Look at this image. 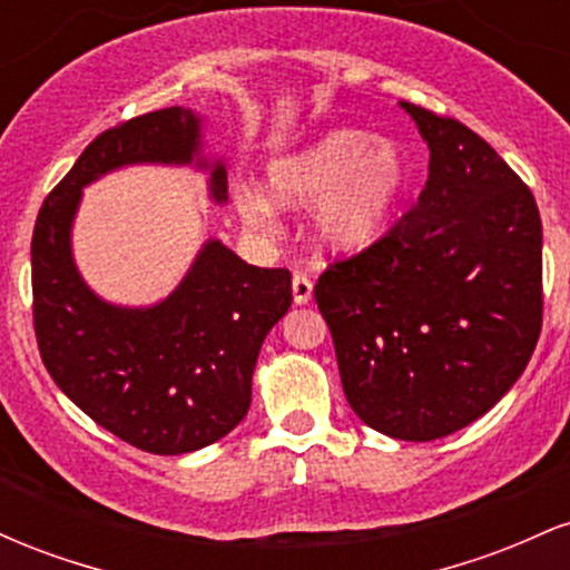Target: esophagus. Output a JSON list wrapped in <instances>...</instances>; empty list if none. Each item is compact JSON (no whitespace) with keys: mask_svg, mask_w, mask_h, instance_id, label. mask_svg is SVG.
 Here are the masks:
<instances>
[{"mask_svg":"<svg viewBox=\"0 0 570 570\" xmlns=\"http://www.w3.org/2000/svg\"><path fill=\"white\" fill-rule=\"evenodd\" d=\"M292 294H294V303H297V305H305L307 299H311V294H313V281L307 278L303 271H294Z\"/></svg>","mask_w":570,"mask_h":570,"instance_id":"34e87169","label":"esophagus"}]
</instances>
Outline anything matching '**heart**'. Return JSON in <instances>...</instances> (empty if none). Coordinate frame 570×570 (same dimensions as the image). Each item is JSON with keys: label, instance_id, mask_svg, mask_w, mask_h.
Here are the masks:
<instances>
[{"label": "heart", "instance_id": "obj_1", "mask_svg": "<svg viewBox=\"0 0 570 570\" xmlns=\"http://www.w3.org/2000/svg\"><path fill=\"white\" fill-rule=\"evenodd\" d=\"M404 185L407 168L394 144L370 141L367 134L353 128L332 130L267 174V189L286 206H299L324 193L313 212V225L318 240L335 252L370 246L389 225ZM238 208L254 227L271 219V206L259 195H240Z\"/></svg>", "mask_w": 570, "mask_h": 570}]
</instances>
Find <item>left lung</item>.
<instances>
[{
    "mask_svg": "<svg viewBox=\"0 0 570 570\" xmlns=\"http://www.w3.org/2000/svg\"><path fill=\"white\" fill-rule=\"evenodd\" d=\"M402 109L429 144L426 187L375 244L326 265L313 294L351 410L394 440L431 442L485 415L531 362L541 217L472 128Z\"/></svg>",
    "mask_w": 570,
    "mask_h": 570,
    "instance_id": "1",
    "label": "left lung"
}]
</instances>
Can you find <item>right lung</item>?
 Instances as JSON below:
<instances>
[{
  "instance_id": "obj_1",
  "label": "right lung",
  "mask_w": 570,
  "mask_h": 570,
  "mask_svg": "<svg viewBox=\"0 0 570 570\" xmlns=\"http://www.w3.org/2000/svg\"><path fill=\"white\" fill-rule=\"evenodd\" d=\"M200 120L168 107L107 128L39 208L31 292L39 356L58 389L122 442L181 455L222 440L252 404V375L273 324L292 305L286 267H254L208 240L189 273L153 307H117L85 286L69 233L82 187L130 163H193ZM212 168L214 200L227 174Z\"/></svg>"
}]
</instances>
